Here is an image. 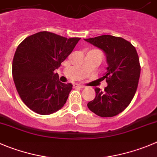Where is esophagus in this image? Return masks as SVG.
Segmentation results:
<instances>
[{"instance_id": "1", "label": "esophagus", "mask_w": 157, "mask_h": 157, "mask_svg": "<svg viewBox=\"0 0 157 157\" xmlns=\"http://www.w3.org/2000/svg\"><path fill=\"white\" fill-rule=\"evenodd\" d=\"M74 86L75 88H80V89H83L84 88V86H81V85H78V84H74Z\"/></svg>"}]
</instances>
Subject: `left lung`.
Listing matches in <instances>:
<instances>
[{
	"label": "left lung",
	"mask_w": 157,
	"mask_h": 157,
	"mask_svg": "<svg viewBox=\"0 0 157 157\" xmlns=\"http://www.w3.org/2000/svg\"><path fill=\"white\" fill-rule=\"evenodd\" d=\"M104 52L108 67L102 78L108 86L104 92L95 88V98L88 108L101 117L122 113L132 101L140 75L139 56L135 47L124 38L105 35L84 39Z\"/></svg>",
	"instance_id": "left-lung-1"
}]
</instances>
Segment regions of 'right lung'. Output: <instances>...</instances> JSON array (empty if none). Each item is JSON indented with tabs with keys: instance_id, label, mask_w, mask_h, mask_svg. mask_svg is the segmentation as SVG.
<instances>
[{
	"instance_id": "obj_1",
	"label": "right lung",
	"mask_w": 157,
	"mask_h": 157,
	"mask_svg": "<svg viewBox=\"0 0 157 157\" xmlns=\"http://www.w3.org/2000/svg\"><path fill=\"white\" fill-rule=\"evenodd\" d=\"M81 39L41 31L25 38L16 49L12 75L24 103L40 115H50L64 106L72 89L59 81L55 69Z\"/></svg>"
}]
</instances>
